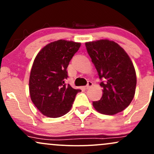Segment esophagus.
Segmentation results:
<instances>
[{
  "label": "esophagus",
  "instance_id": "34e87169",
  "mask_svg": "<svg viewBox=\"0 0 154 154\" xmlns=\"http://www.w3.org/2000/svg\"><path fill=\"white\" fill-rule=\"evenodd\" d=\"M92 85H93V82H91V81H89V82H88V85H86V87H85L86 89H89V88H91Z\"/></svg>",
  "mask_w": 154,
  "mask_h": 154
}]
</instances>
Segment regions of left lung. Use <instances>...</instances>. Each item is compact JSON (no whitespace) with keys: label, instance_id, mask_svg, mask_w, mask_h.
<instances>
[{"label":"left lung","instance_id":"1","mask_svg":"<svg viewBox=\"0 0 154 154\" xmlns=\"http://www.w3.org/2000/svg\"><path fill=\"white\" fill-rule=\"evenodd\" d=\"M87 51L94 63L103 88L100 100L93 101L97 111L114 115L125 110L135 93L136 73L131 59L115 42L99 40L85 43Z\"/></svg>","mask_w":154,"mask_h":154}]
</instances>
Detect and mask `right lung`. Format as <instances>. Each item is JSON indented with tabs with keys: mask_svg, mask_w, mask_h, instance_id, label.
<instances>
[{
	"mask_svg": "<svg viewBox=\"0 0 154 154\" xmlns=\"http://www.w3.org/2000/svg\"><path fill=\"white\" fill-rule=\"evenodd\" d=\"M80 43L59 40L43 47L32 66L29 90L32 103L43 115L62 116L70 111L80 90L65 84L66 69Z\"/></svg>",
	"mask_w": 154,
	"mask_h": 154,
	"instance_id": "right-lung-1",
	"label": "right lung"
}]
</instances>
